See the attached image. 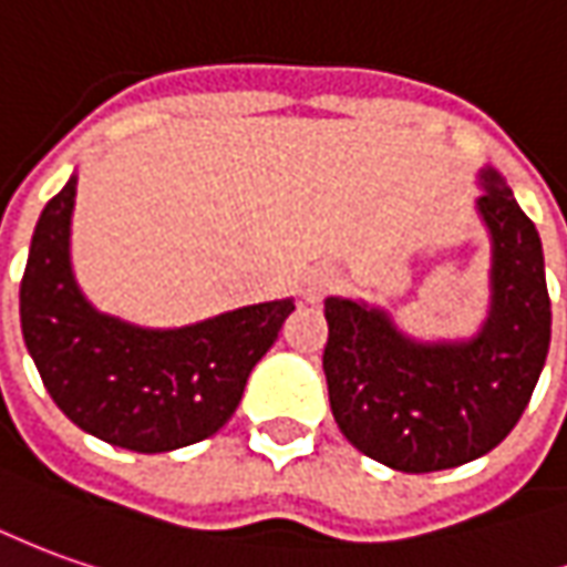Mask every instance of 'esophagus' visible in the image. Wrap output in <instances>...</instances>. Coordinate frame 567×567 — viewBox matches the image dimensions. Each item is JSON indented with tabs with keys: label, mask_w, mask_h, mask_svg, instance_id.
<instances>
[{
	"label": "esophagus",
	"mask_w": 567,
	"mask_h": 567,
	"mask_svg": "<svg viewBox=\"0 0 567 567\" xmlns=\"http://www.w3.org/2000/svg\"><path fill=\"white\" fill-rule=\"evenodd\" d=\"M334 282H338L334 269L316 267V269H310L307 276H303L300 295H303V300H307V303H316V300H322V295H329V291H332Z\"/></svg>",
	"instance_id": "1"
}]
</instances>
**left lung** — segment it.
<instances>
[{
	"mask_svg": "<svg viewBox=\"0 0 567 567\" xmlns=\"http://www.w3.org/2000/svg\"><path fill=\"white\" fill-rule=\"evenodd\" d=\"M475 210L491 235V307L472 338L419 341L365 300L326 298L322 372L341 434L394 472H444L491 453L525 413L549 353L537 226L484 167Z\"/></svg>",
	"mask_w": 567,
	"mask_h": 567,
	"instance_id": "obj_1",
	"label": "left lung"
}]
</instances>
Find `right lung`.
Returning <instances> with one entry per match:
<instances>
[{
  "label": "right lung",
  "mask_w": 567,
  "mask_h": 567,
  "mask_svg": "<svg viewBox=\"0 0 567 567\" xmlns=\"http://www.w3.org/2000/svg\"><path fill=\"white\" fill-rule=\"evenodd\" d=\"M73 198L76 173L42 207L21 279V332L45 391L76 429L133 453H171L217 434L295 300L179 329L102 313L73 276Z\"/></svg>",
  "instance_id": "obj_1"
}]
</instances>
